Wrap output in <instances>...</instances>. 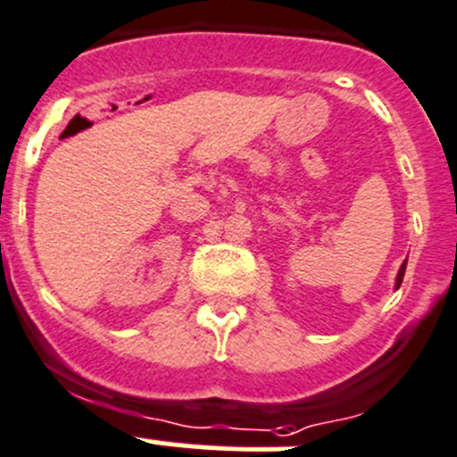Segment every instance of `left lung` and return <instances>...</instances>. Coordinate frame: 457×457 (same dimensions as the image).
<instances>
[{
  "mask_svg": "<svg viewBox=\"0 0 457 457\" xmlns=\"http://www.w3.org/2000/svg\"><path fill=\"white\" fill-rule=\"evenodd\" d=\"M404 270H406V260H404V264L400 266V270H397V278H395V288H400V284H402V278H404Z\"/></svg>",
  "mask_w": 457,
  "mask_h": 457,
  "instance_id": "8db88e82",
  "label": "left lung"
}]
</instances>
